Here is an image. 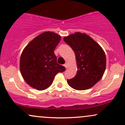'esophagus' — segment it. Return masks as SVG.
Listing matches in <instances>:
<instances>
[{"label":"esophagus","mask_w":125,"mask_h":125,"mask_svg":"<svg viewBox=\"0 0 125 125\" xmlns=\"http://www.w3.org/2000/svg\"><path fill=\"white\" fill-rule=\"evenodd\" d=\"M64 66L66 67V68H67V67H68V64H67V63H65L64 64Z\"/></svg>","instance_id":"obj_1"}]
</instances>
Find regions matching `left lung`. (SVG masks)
<instances>
[{"instance_id": "1", "label": "left lung", "mask_w": 125, "mask_h": 125, "mask_svg": "<svg viewBox=\"0 0 125 125\" xmlns=\"http://www.w3.org/2000/svg\"><path fill=\"white\" fill-rule=\"evenodd\" d=\"M75 53L77 73L69 85L78 90L93 87L101 79L105 71L106 58L101 46L85 33L76 32L63 38Z\"/></svg>"}]
</instances>
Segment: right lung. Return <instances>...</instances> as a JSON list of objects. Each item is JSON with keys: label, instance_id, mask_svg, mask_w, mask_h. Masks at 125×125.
<instances>
[{"label": "right lung", "instance_id": "right-lung-1", "mask_svg": "<svg viewBox=\"0 0 125 125\" xmlns=\"http://www.w3.org/2000/svg\"><path fill=\"white\" fill-rule=\"evenodd\" d=\"M61 36L45 31L34 38L23 51L20 59V70L23 78L30 86L39 90L48 88L59 72L65 67L57 63L54 50Z\"/></svg>", "mask_w": 125, "mask_h": 125}]
</instances>
